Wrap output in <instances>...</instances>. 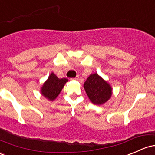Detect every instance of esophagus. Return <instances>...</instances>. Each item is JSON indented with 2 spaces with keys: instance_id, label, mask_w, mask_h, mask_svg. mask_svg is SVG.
Returning <instances> with one entry per match:
<instances>
[{
  "instance_id": "1",
  "label": "esophagus",
  "mask_w": 155,
  "mask_h": 155,
  "mask_svg": "<svg viewBox=\"0 0 155 155\" xmlns=\"http://www.w3.org/2000/svg\"><path fill=\"white\" fill-rule=\"evenodd\" d=\"M78 79H79V77H78V76H77V77L74 78H71V80H73V81H74V80H78Z\"/></svg>"
}]
</instances>
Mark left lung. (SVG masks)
Returning <instances> with one entry per match:
<instances>
[{
	"label": "left lung",
	"mask_w": 155,
	"mask_h": 155,
	"mask_svg": "<svg viewBox=\"0 0 155 155\" xmlns=\"http://www.w3.org/2000/svg\"><path fill=\"white\" fill-rule=\"evenodd\" d=\"M84 86L88 97L94 104L101 105L111 97L110 85L97 73L90 74L84 83Z\"/></svg>",
	"instance_id": "left-lung-1"
}]
</instances>
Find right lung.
Here are the masks:
<instances>
[{"label": "right lung", "instance_id": "obj_1", "mask_svg": "<svg viewBox=\"0 0 155 155\" xmlns=\"http://www.w3.org/2000/svg\"><path fill=\"white\" fill-rule=\"evenodd\" d=\"M66 82V78L60 79L54 73H51L41 88V93L49 101H54L60 94Z\"/></svg>", "mask_w": 155, "mask_h": 155}]
</instances>
